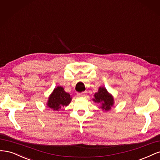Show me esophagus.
I'll use <instances>...</instances> for the list:
<instances>
[{
	"mask_svg": "<svg viewBox=\"0 0 160 160\" xmlns=\"http://www.w3.org/2000/svg\"><path fill=\"white\" fill-rule=\"evenodd\" d=\"M78 96L79 97H85L87 95V91H84V92H82V93H77Z\"/></svg>",
	"mask_w": 160,
	"mask_h": 160,
	"instance_id": "1",
	"label": "esophagus"
}]
</instances>
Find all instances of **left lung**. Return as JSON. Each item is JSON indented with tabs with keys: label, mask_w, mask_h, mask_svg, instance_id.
Returning a JSON list of instances; mask_svg holds the SVG:
<instances>
[{
	"label": "left lung",
	"mask_w": 160,
	"mask_h": 160,
	"mask_svg": "<svg viewBox=\"0 0 160 160\" xmlns=\"http://www.w3.org/2000/svg\"><path fill=\"white\" fill-rule=\"evenodd\" d=\"M95 103L100 104L99 108L103 111H108L114 105L113 95L109 93L104 87H100L98 91L94 94V98L92 99Z\"/></svg>",
	"instance_id": "8db88e82"
}]
</instances>
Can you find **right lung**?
I'll return each instance as SVG.
<instances>
[{
    "instance_id": "add662e5",
    "label": "right lung",
    "mask_w": 160,
    "mask_h": 160,
    "mask_svg": "<svg viewBox=\"0 0 160 160\" xmlns=\"http://www.w3.org/2000/svg\"><path fill=\"white\" fill-rule=\"evenodd\" d=\"M71 100L70 94L65 92L62 87L57 86L48 98L47 106L48 108L55 111H59L62 108L69 105Z\"/></svg>"
}]
</instances>
